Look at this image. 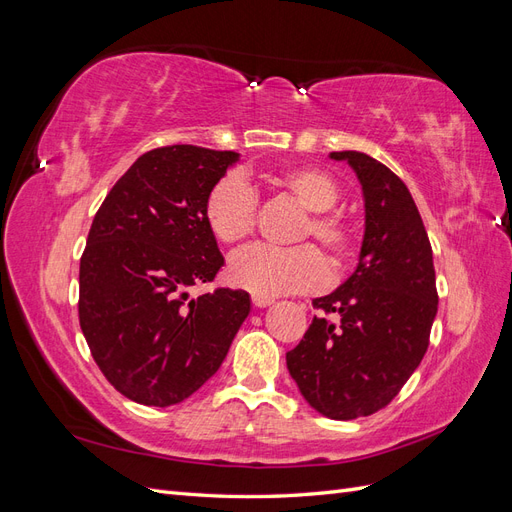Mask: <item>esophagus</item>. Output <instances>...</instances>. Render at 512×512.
<instances>
[{
	"label": "esophagus",
	"instance_id": "obj_1",
	"mask_svg": "<svg viewBox=\"0 0 512 512\" xmlns=\"http://www.w3.org/2000/svg\"><path fill=\"white\" fill-rule=\"evenodd\" d=\"M252 303L256 307H267V305L273 303V299L271 297H262V294H252Z\"/></svg>",
	"mask_w": 512,
	"mask_h": 512
}]
</instances>
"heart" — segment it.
<instances>
[{
	"instance_id": "1",
	"label": "heart",
	"mask_w": 512,
	"mask_h": 512,
	"mask_svg": "<svg viewBox=\"0 0 512 512\" xmlns=\"http://www.w3.org/2000/svg\"><path fill=\"white\" fill-rule=\"evenodd\" d=\"M277 190L288 194L307 211L294 241L316 239L333 267H344L354 252L356 232L342 213L331 211L339 190L331 175L316 166H290L269 177ZM258 200L241 177H222L209 190L203 218L211 235L224 245H239L254 235ZM230 282L262 297L314 292L327 284L329 267L312 245L275 250L256 245L232 256L228 265Z\"/></svg>"
}]
</instances>
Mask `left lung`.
Wrapping results in <instances>:
<instances>
[{"label":"left lung","instance_id":"obj_1","mask_svg":"<svg viewBox=\"0 0 512 512\" xmlns=\"http://www.w3.org/2000/svg\"><path fill=\"white\" fill-rule=\"evenodd\" d=\"M348 162L365 200L359 265L327 297L314 299L337 324L316 318L286 365L301 395L335 421L382 410L421 365L438 314L436 269L412 194L391 168L361 151H333Z\"/></svg>","mask_w":512,"mask_h":512}]
</instances>
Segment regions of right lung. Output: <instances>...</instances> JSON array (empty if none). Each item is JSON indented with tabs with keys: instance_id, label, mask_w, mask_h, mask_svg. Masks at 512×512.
I'll return each mask as SVG.
<instances>
[{
	"instance_id": "right-lung-1",
	"label": "right lung",
	"mask_w": 512,
	"mask_h": 512,
	"mask_svg": "<svg viewBox=\"0 0 512 512\" xmlns=\"http://www.w3.org/2000/svg\"><path fill=\"white\" fill-rule=\"evenodd\" d=\"M235 151L170 145L143 153L106 194L79 271V320L106 380L143 406H175L226 359L250 294L190 297L224 267L203 205Z\"/></svg>"
}]
</instances>
